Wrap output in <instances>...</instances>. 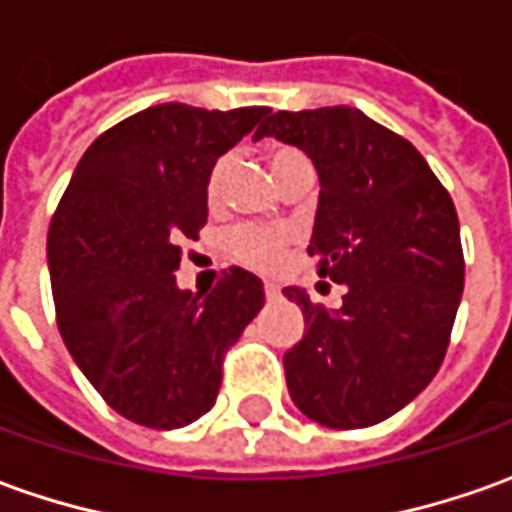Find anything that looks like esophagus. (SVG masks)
I'll return each instance as SVG.
<instances>
[{"label":"esophagus","mask_w":512,"mask_h":512,"mask_svg":"<svg viewBox=\"0 0 512 512\" xmlns=\"http://www.w3.org/2000/svg\"><path fill=\"white\" fill-rule=\"evenodd\" d=\"M263 291H266V300H277V294H280V288L274 283L263 285Z\"/></svg>","instance_id":"obj_1"}]
</instances>
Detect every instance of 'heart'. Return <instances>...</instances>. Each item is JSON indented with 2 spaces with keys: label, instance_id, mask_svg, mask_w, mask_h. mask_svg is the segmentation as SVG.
<instances>
[{
  "label": "heart",
  "instance_id": "b5f03b06",
  "mask_svg": "<svg viewBox=\"0 0 512 512\" xmlns=\"http://www.w3.org/2000/svg\"><path fill=\"white\" fill-rule=\"evenodd\" d=\"M305 162V156L300 151H294V148H277L274 154H271L269 165L271 173H274V179L283 173V170L294 168V165H300ZM227 170H229V159H221L210 173V182H207V193L210 198H215L221 193V184L227 179ZM285 238L283 232H277V229L271 227H255V224H246V227H235L227 235V249L229 255L235 257L238 263H246V266H252V269H274V266H280V260L285 255Z\"/></svg>",
  "mask_w": 512,
  "mask_h": 512
}]
</instances>
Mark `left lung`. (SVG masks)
I'll return each instance as SVG.
<instances>
[{
	"mask_svg": "<svg viewBox=\"0 0 512 512\" xmlns=\"http://www.w3.org/2000/svg\"><path fill=\"white\" fill-rule=\"evenodd\" d=\"M300 148L319 176L308 255L344 285L342 308L314 305L283 356L302 415L328 429H364L401 412L437 375L460 308V221L426 159L350 106L277 111L255 131Z\"/></svg>",
	"mask_w": 512,
	"mask_h": 512,
	"instance_id": "1",
	"label": "left lung"
}]
</instances>
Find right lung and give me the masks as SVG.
I'll list each match as a JSON object with an SVG mask.
<instances>
[{
	"instance_id": "right-lung-1",
	"label": "right lung",
	"mask_w": 512,
	"mask_h": 512,
	"mask_svg": "<svg viewBox=\"0 0 512 512\" xmlns=\"http://www.w3.org/2000/svg\"><path fill=\"white\" fill-rule=\"evenodd\" d=\"M269 109L162 103L89 145L47 235L58 330L114 412L170 431L207 415L229 344L263 308L255 274L210 294L176 285L179 241L207 224V182Z\"/></svg>"
}]
</instances>
